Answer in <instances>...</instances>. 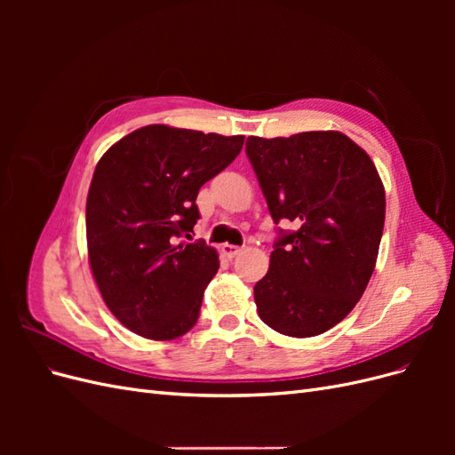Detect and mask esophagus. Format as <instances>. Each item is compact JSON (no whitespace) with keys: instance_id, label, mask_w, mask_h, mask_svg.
Returning a JSON list of instances; mask_svg holds the SVG:
<instances>
[{"instance_id":"esophagus-1","label":"esophagus","mask_w":455,"mask_h":455,"mask_svg":"<svg viewBox=\"0 0 455 455\" xmlns=\"http://www.w3.org/2000/svg\"><path fill=\"white\" fill-rule=\"evenodd\" d=\"M244 249L243 246H235V244H222V252H224V256L226 258H235L237 254H241Z\"/></svg>"}]
</instances>
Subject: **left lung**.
Wrapping results in <instances>:
<instances>
[{"mask_svg": "<svg viewBox=\"0 0 455 455\" xmlns=\"http://www.w3.org/2000/svg\"><path fill=\"white\" fill-rule=\"evenodd\" d=\"M249 156L279 229L254 286L259 319L279 334L319 336L346 319L374 273L385 189L366 151L338 131L249 136Z\"/></svg>", "mask_w": 455, "mask_h": 455, "instance_id": "obj_1", "label": "left lung"}]
</instances>
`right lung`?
Returning a JSON list of instances; mask_svg holds the SVG:
<instances>
[{"label":"right lung","instance_id":"1","mask_svg":"<svg viewBox=\"0 0 455 455\" xmlns=\"http://www.w3.org/2000/svg\"><path fill=\"white\" fill-rule=\"evenodd\" d=\"M244 136L148 125L109 148L87 196L96 286L117 321L148 339L184 336L199 319L218 252L186 243L199 188L235 159Z\"/></svg>","mask_w":455,"mask_h":455}]
</instances>
